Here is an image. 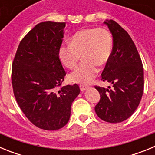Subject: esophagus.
<instances>
[{
	"mask_svg": "<svg viewBox=\"0 0 155 155\" xmlns=\"http://www.w3.org/2000/svg\"><path fill=\"white\" fill-rule=\"evenodd\" d=\"M87 87H87V85H83V84H81V85H80V89H81V91H85Z\"/></svg>",
	"mask_w": 155,
	"mask_h": 155,
	"instance_id": "34e87169",
	"label": "esophagus"
}]
</instances>
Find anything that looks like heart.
<instances>
[{
  "mask_svg": "<svg viewBox=\"0 0 155 155\" xmlns=\"http://www.w3.org/2000/svg\"><path fill=\"white\" fill-rule=\"evenodd\" d=\"M113 39L105 28H90L80 30L71 38V43L59 48L60 61L67 68H74L81 57V63L69 78L78 84H88L98 72V65L104 66L109 61L113 53Z\"/></svg>",
  "mask_w": 155,
  "mask_h": 155,
  "instance_id": "heart-1",
  "label": "heart"
}]
</instances>
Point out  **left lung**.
Returning a JSON list of instances; mask_svg holds the SVG:
<instances>
[{"mask_svg": "<svg viewBox=\"0 0 155 155\" xmlns=\"http://www.w3.org/2000/svg\"><path fill=\"white\" fill-rule=\"evenodd\" d=\"M104 23L113 35V47L102 80L113 84V88L94 86L101 97L94 110L101 120L117 124L127 120L139 105L143 92V68L136 46L127 31L113 20Z\"/></svg>", "mask_w": 155, "mask_h": 155, "instance_id": "8db88e82", "label": "left lung"}]
</instances>
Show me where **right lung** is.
Masks as SVG:
<instances>
[{
    "label": "right lung",
    "instance_id": "right-lung-1",
    "mask_svg": "<svg viewBox=\"0 0 155 155\" xmlns=\"http://www.w3.org/2000/svg\"><path fill=\"white\" fill-rule=\"evenodd\" d=\"M65 22L37 24L20 42L12 64L17 103L31 124L56 130L68 124L71 104L80 93L77 84L61 87L66 72L58 51Z\"/></svg>",
    "mask_w": 155,
    "mask_h": 155
}]
</instances>
